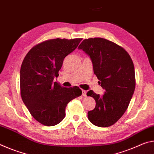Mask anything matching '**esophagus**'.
I'll return each instance as SVG.
<instances>
[{
	"label": "esophagus",
	"instance_id": "esophagus-1",
	"mask_svg": "<svg viewBox=\"0 0 154 154\" xmlns=\"http://www.w3.org/2000/svg\"><path fill=\"white\" fill-rule=\"evenodd\" d=\"M87 92L85 90H82V96H86Z\"/></svg>",
	"mask_w": 154,
	"mask_h": 154
}]
</instances>
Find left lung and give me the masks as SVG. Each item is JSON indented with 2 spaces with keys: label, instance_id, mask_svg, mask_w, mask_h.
<instances>
[{
  "label": "left lung",
  "instance_id": "obj_1",
  "mask_svg": "<svg viewBox=\"0 0 154 154\" xmlns=\"http://www.w3.org/2000/svg\"><path fill=\"white\" fill-rule=\"evenodd\" d=\"M78 49L90 56L94 72L105 90L102 96L92 90L87 93L96 101L95 108L88 111V119L96 126H110L123 116L134 94L133 62L124 48L105 38L85 39Z\"/></svg>",
  "mask_w": 154,
  "mask_h": 154
}]
</instances>
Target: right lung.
Segmentation results:
<instances>
[{"label": "right lung", "mask_w": 154, "mask_h": 154, "mask_svg": "<svg viewBox=\"0 0 154 154\" xmlns=\"http://www.w3.org/2000/svg\"><path fill=\"white\" fill-rule=\"evenodd\" d=\"M82 40L46 41L31 49L23 60L20 76L22 99L33 118L45 126L59 124L64 118L67 104L82 95L79 87L62 88L54 82L65 57Z\"/></svg>", "instance_id": "right-lung-1"}]
</instances>
